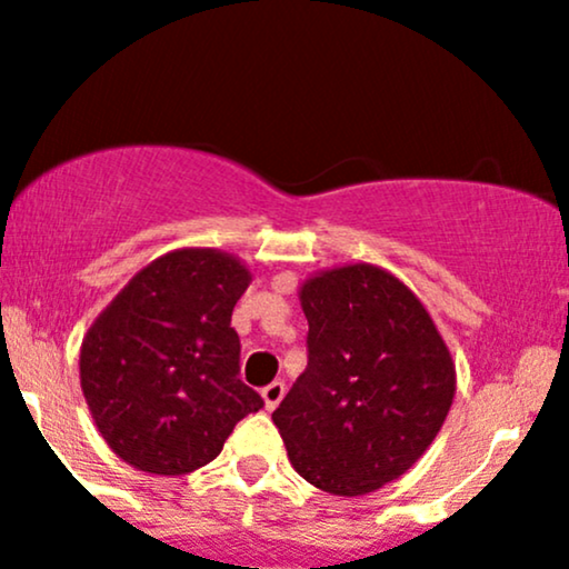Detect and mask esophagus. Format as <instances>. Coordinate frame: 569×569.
<instances>
[{
	"label": "esophagus",
	"mask_w": 569,
	"mask_h": 569,
	"mask_svg": "<svg viewBox=\"0 0 569 569\" xmlns=\"http://www.w3.org/2000/svg\"><path fill=\"white\" fill-rule=\"evenodd\" d=\"M283 396H286V385L280 382V380H276V382H270L267 385V388H262V398H264V407L267 409H276L280 401H283Z\"/></svg>",
	"instance_id": "obj_1"
}]
</instances>
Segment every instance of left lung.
I'll return each mask as SVG.
<instances>
[{"mask_svg": "<svg viewBox=\"0 0 569 569\" xmlns=\"http://www.w3.org/2000/svg\"><path fill=\"white\" fill-rule=\"evenodd\" d=\"M307 369L272 422L302 479L356 498L407 473L455 398V363L420 299L375 264H345L299 289Z\"/></svg>", "mask_w": 569, "mask_h": 569, "instance_id": "left-lung-1", "label": "left lung"}]
</instances>
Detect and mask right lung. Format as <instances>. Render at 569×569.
I'll use <instances>...</instances> for the list:
<instances>
[{
    "label": "right lung",
    "mask_w": 569,
    "mask_h": 569,
    "mask_svg": "<svg viewBox=\"0 0 569 569\" xmlns=\"http://www.w3.org/2000/svg\"><path fill=\"white\" fill-rule=\"evenodd\" d=\"M251 272L217 248L154 259L96 318L80 350L84 401L109 449L139 471L192 473L264 407L240 380L232 307Z\"/></svg>",
    "instance_id": "right-lung-1"
}]
</instances>
